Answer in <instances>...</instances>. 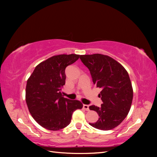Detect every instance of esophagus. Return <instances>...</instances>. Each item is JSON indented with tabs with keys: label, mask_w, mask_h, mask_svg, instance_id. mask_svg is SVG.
Returning <instances> with one entry per match:
<instances>
[{
	"label": "esophagus",
	"mask_w": 157,
	"mask_h": 157,
	"mask_svg": "<svg viewBox=\"0 0 157 157\" xmlns=\"http://www.w3.org/2000/svg\"><path fill=\"white\" fill-rule=\"evenodd\" d=\"M83 107H84V109L85 110H86V111H89V105H83Z\"/></svg>",
	"instance_id": "34e87169"
}]
</instances>
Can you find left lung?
<instances>
[{"label":"left lung","mask_w":157,"mask_h":157,"mask_svg":"<svg viewBox=\"0 0 157 157\" xmlns=\"http://www.w3.org/2000/svg\"><path fill=\"white\" fill-rule=\"evenodd\" d=\"M79 59L88 68L93 84L101 88L98 94L102 104L89 109L99 116L94 128L110 130L119 125L128 115L133 99V90L128 73L123 67L109 56L101 54L80 55Z\"/></svg>","instance_id":"1"}]
</instances>
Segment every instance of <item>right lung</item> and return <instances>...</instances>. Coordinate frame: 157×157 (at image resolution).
<instances>
[{"instance_id":"add662e5","label":"right lung","mask_w":157,"mask_h":157,"mask_svg":"<svg viewBox=\"0 0 157 157\" xmlns=\"http://www.w3.org/2000/svg\"><path fill=\"white\" fill-rule=\"evenodd\" d=\"M80 56L75 54L53 56L36 67L28 79L25 101L29 113L39 125L52 131L65 128L73 113L82 103L65 98L61 90L65 84V69Z\"/></svg>"}]
</instances>
